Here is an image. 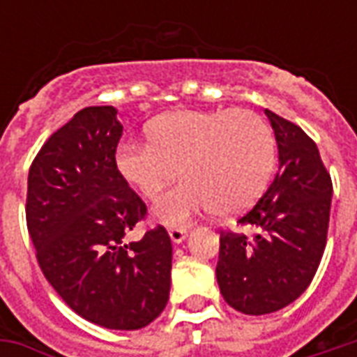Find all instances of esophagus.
I'll list each match as a JSON object with an SVG mask.
<instances>
[{"instance_id":"1","label":"esophagus","mask_w":357,"mask_h":357,"mask_svg":"<svg viewBox=\"0 0 357 357\" xmlns=\"http://www.w3.org/2000/svg\"><path fill=\"white\" fill-rule=\"evenodd\" d=\"M168 233H170V239L174 241V243H181V241L185 239L187 229L185 227H170Z\"/></svg>"}]
</instances>
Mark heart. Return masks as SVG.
<instances>
[{"label":"heart","instance_id":"heart-1","mask_svg":"<svg viewBox=\"0 0 357 357\" xmlns=\"http://www.w3.org/2000/svg\"><path fill=\"white\" fill-rule=\"evenodd\" d=\"M149 141H126L116 168L145 199L164 193L155 216L168 225L187 224L214 210L227 216L245 210L268 185L275 164V135L260 114L248 109L176 110L153 120Z\"/></svg>","mask_w":357,"mask_h":357}]
</instances>
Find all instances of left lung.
I'll return each instance as SVG.
<instances>
[{"mask_svg": "<svg viewBox=\"0 0 357 357\" xmlns=\"http://www.w3.org/2000/svg\"><path fill=\"white\" fill-rule=\"evenodd\" d=\"M279 147V170L260 201L237 220L252 235L220 233L216 277L225 302L262 315L306 291L327 245L333 181L317 145L300 126L266 109Z\"/></svg>", "mask_w": 357, "mask_h": 357, "instance_id": "obj_1", "label": "left lung"}]
</instances>
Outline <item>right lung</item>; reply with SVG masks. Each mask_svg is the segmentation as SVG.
<instances>
[{
    "mask_svg": "<svg viewBox=\"0 0 357 357\" xmlns=\"http://www.w3.org/2000/svg\"><path fill=\"white\" fill-rule=\"evenodd\" d=\"M114 107H88L51 133L28 172L26 227L40 269L68 307L107 329H141L170 296L172 241L162 225L126 233L147 204L116 168Z\"/></svg>",
    "mask_w": 357,
    "mask_h": 357,
    "instance_id": "add662e5",
    "label": "right lung"
}]
</instances>
